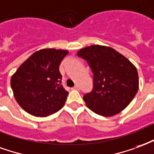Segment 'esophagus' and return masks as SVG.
Wrapping results in <instances>:
<instances>
[{
	"instance_id": "34e87169",
	"label": "esophagus",
	"mask_w": 154,
	"mask_h": 154,
	"mask_svg": "<svg viewBox=\"0 0 154 154\" xmlns=\"http://www.w3.org/2000/svg\"><path fill=\"white\" fill-rule=\"evenodd\" d=\"M73 89H75V90H79V87L78 85H75V87H73Z\"/></svg>"
}]
</instances>
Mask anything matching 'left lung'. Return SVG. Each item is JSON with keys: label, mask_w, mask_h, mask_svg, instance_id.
Instances as JSON below:
<instances>
[{"label": "left lung", "mask_w": 154, "mask_h": 154, "mask_svg": "<svg viewBox=\"0 0 154 154\" xmlns=\"http://www.w3.org/2000/svg\"><path fill=\"white\" fill-rule=\"evenodd\" d=\"M94 73V88L84 96L86 106L97 115L112 116L131 103L139 89L136 67L115 49L92 45L80 49Z\"/></svg>", "instance_id": "left-lung-1"}]
</instances>
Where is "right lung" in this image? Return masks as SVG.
<instances>
[{"label": "right lung", "mask_w": 154, "mask_h": 154, "mask_svg": "<svg viewBox=\"0 0 154 154\" xmlns=\"http://www.w3.org/2000/svg\"><path fill=\"white\" fill-rule=\"evenodd\" d=\"M69 51L46 48L35 51L11 76L15 100L31 115L46 117L65 105L68 92L60 85L61 60Z\"/></svg>", "instance_id": "right-lung-1"}]
</instances>
